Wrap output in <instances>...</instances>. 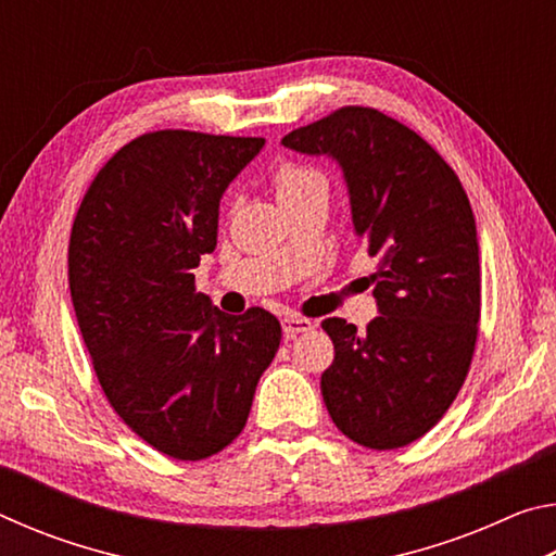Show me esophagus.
Segmentation results:
<instances>
[{"label":"esophagus","instance_id":"esophagus-1","mask_svg":"<svg viewBox=\"0 0 556 556\" xmlns=\"http://www.w3.org/2000/svg\"><path fill=\"white\" fill-rule=\"evenodd\" d=\"M281 328H285V338H296L299 333L312 331L314 321H308V318H299V316H287L281 318Z\"/></svg>","mask_w":556,"mask_h":556}]
</instances>
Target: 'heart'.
Instances as JSON below:
<instances>
[{
    "label": "heart",
    "mask_w": 556,
    "mask_h": 556,
    "mask_svg": "<svg viewBox=\"0 0 556 556\" xmlns=\"http://www.w3.org/2000/svg\"><path fill=\"white\" fill-rule=\"evenodd\" d=\"M271 188H275L281 208H289V205L312 199V195H328V178L314 166L281 164L271 174Z\"/></svg>",
    "instance_id": "1"
}]
</instances>
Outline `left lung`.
<instances>
[{
  "mask_svg": "<svg viewBox=\"0 0 556 556\" xmlns=\"http://www.w3.org/2000/svg\"><path fill=\"white\" fill-rule=\"evenodd\" d=\"M333 159L353 230L378 257L380 316L357 331L326 318L336 357L321 375L333 425L355 444L407 446L444 417L466 380L481 318V265L468 195L417 131L372 108H341L281 139Z\"/></svg>",
  "mask_w": 556,
  "mask_h": 556,
  "instance_id": "obj_1",
  "label": "left lung"
}]
</instances>
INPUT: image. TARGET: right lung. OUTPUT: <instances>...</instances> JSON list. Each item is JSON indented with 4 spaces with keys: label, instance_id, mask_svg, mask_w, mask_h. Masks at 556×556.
Segmentation results:
<instances>
[{
    "label": "right lung",
    "instance_id": "add662e5",
    "mask_svg": "<svg viewBox=\"0 0 556 556\" xmlns=\"http://www.w3.org/2000/svg\"><path fill=\"white\" fill-rule=\"evenodd\" d=\"M262 147L142 135L100 168L73 220L68 285L102 392L137 437L178 460L232 444L281 341L265 308L228 316L193 287L218 244L225 188Z\"/></svg>",
    "mask_w": 556,
    "mask_h": 556
}]
</instances>
